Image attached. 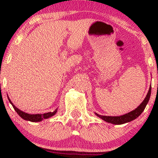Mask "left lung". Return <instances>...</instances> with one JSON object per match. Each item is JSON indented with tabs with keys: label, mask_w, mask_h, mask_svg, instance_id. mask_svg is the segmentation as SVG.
Segmentation results:
<instances>
[{
	"label": "left lung",
	"mask_w": 158,
	"mask_h": 158,
	"mask_svg": "<svg viewBox=\"0 0 158 158\" xmlns=\"http://www.w3.org/2000/svg\"><path fill=\"white\" fill-rule=\"evenodd\" d=\"M151 90H152V87L150 86L147 95H146V97L144 99V100L143 101L142 103H141V104L139 105L136 109L132 110L131 112H129V113L126 114L122 116H119V117L101 116V115H99V114L97 113H95L96 115H97V117H99V118H101L102 119H103V120L106 121V122L112 123V124H115V125H121L128 122H131V121L134 120V119H135L136 118H137V117L142 114L143 110H144L146 105H147V103L148 102V100H149L150 96H151Z\"/></svg>",
	"instance_id": "1"
}]
</instances>
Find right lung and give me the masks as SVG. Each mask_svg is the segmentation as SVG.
I'll return each mask as SVG.
<instances>
[{"mask_svg":"<svg viewBox=\"0 0 158 158\" xmlns=\"http://www.w3.org/2000/svg\"><path fill=\"white\" fill-rule=\"evenodd\" d=\"M9 101H10L11 104H12V107L14 108V109L16 112H17L18 114L21 117V118L25 119V120H28L30 121V122H40V121H42L44 119H48L51 117L52 116H53L54 114H56L57 112V109H56L54 111L52 112H48V113H45V114H27L25 113V112L22 111V110H19V108H16V107L14 106L13 103L11 102V100L10 99V98H8Z\"/></svg>","mask_w":158,"mask_h":158,"instance_id":"obj_1","label":"right lung"}]
</instances>
